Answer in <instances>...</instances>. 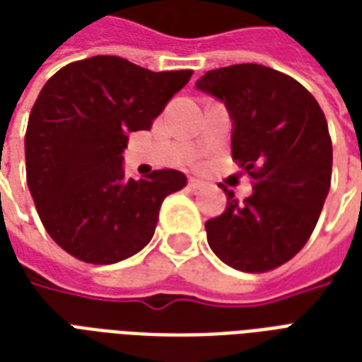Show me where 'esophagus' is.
Segmentation results:
<instances>
[{"instance_id":"34e87169","label":"esophagus","mask_w":362,"mask_h":362,"mask_svg":"<svg viewBox=\"0 0 362 362\" xmlns=\"http://www.w3.org/2000/svg\"><path fill=\"white\" fill-rule=\"evenodd\" d=\"M189 187H191L192 191H197V189H204V187H206V181H202V179H197V177H191L189 179Z\"/></svg>"}]
</instances>
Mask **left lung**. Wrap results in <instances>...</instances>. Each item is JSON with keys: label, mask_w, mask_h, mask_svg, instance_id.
<instances>
[{"label": "left lung", "mask_w": 362, "mask_h": 362, "mask_svg": "<svg viewBox=\"0 0 362 362\" xmlns=\"http://www.w3.org/2000/svg\"><path fill=\"white\" fill-rule=\"evenodd\" d=\"M197 89L221 100L233 122L230 152L254 179L238 202L206 221L211 252L229 267L263 273L300 252L319 221L332 179V141L319 103L301 83L263 64L210 70Z\"/></svg>", "instance_id": "1"}]
</instances>
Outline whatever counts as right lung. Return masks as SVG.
Listing matches in <instances>:
<instances>
[{"mask_svg": "<svg viewBox=\"0 0 362 362\" xmlns=\"http://www.w3.org/2000/svg\"><path fill=\"white\" fill-rule=\"evenodd\" d=\"M192 70L152 72L112 55L61 68L40 91L24 139L26 181L49 236L81 262L110 265L151 243L177 170L127 177L132 132L151 129Z\"/></svg>", "mask_w": 362, "mask_h": 362, "instance_id": "obj_1", "label": "right lung"}]
</instances>
